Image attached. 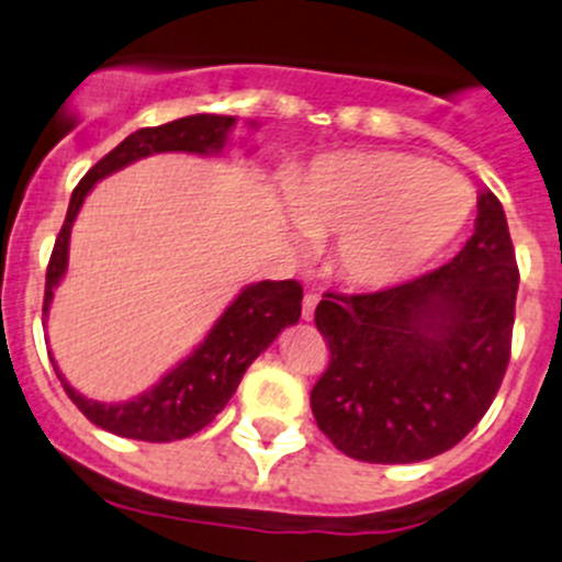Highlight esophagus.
I'll return each mask as SVG.
<instances>
[{
  "label": "esophagus",
  "mask_w": 562,
  "mask_h": 562,
  "mask_svg": "<svg viewBox=\"0 0 562 562\" xmlns=\"http://www.w3.org/2000/svg\"><path fill=\"white\" fill-rule=\"evenodd\" d=\"M316 303H319V294L316 292H308L303 297V319H314V311H316Z\"/></svg>",
  "instance_id": "obj_1"
}]
</instances>
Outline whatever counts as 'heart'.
I'll use <instances>...</instances> for the list:
<instances>
[{
    "label": "heart",
    "mask_w": 562,
    "mask_h": 562,
    "mask_svg": "<svg viewBox=\"0 0 562 562\" xmlns=\"http://www.w3.org/2000/svg\"><path fill=\"white\" fill-rule=\"evenodd\" d=\"M300 232L336 243V270L355 286H387L457 240L475 210L459 171L387 149L316 158L286 182Z\"/></svg>",
    "instance_id": "1"
}]
</instances>
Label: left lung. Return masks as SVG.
<instances>
[{
  "mask_svg": "<svg viewBox=\"0 0 562 562\" xmlns=\"http://www.w3.org/2000/svg\"><path fill=\"white\" fill-rule=\"evenodd\" d=\"M516 289L508 221L486 191L475 235L448 265L380 292H327L314 314L330 347L311 391L316 426L371 464L424 462L462 442L508 369Z\"/></svg>",
  "mask_w": 562,
  "mask_h": 562,
  "instance_id": "left-lung-1",
  "label": "left lung"
}]
</instances>
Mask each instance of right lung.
Segmentation results:
<instances>
[{
	"instance_id": "add662e5",
	"label": "right lung",
	"mask_w": 562,
	"mask_h": 562,
	"mask_svg": "<svg viewBox=\"0 0 562 562\" xmlns=\"http://www.w3.org/2000/svg\"><path fill=\"white\" fill-rule=\"evenodd\" d=\"M232 127H235V116H182V120L166 122L158 127H142V131L131 133L125 142L116 144L109 155H103L70 196L68 215H65L46 270L43 316L48 314L54 289L59 286L65 270H68L70 229H74L76 215L94 182L155 153L215 155L224 149ZM300 300H303V286L297 281H259L246 286L221 314L204 341L182 363H177L158 385L131 402H92L68 385L57 366L54 371H57L70 402L100 429L144 442L186 440V437L202 431L226 407L248 366L276 341L283 327L300 319Z\"/></svg>"
}]
</instances>
